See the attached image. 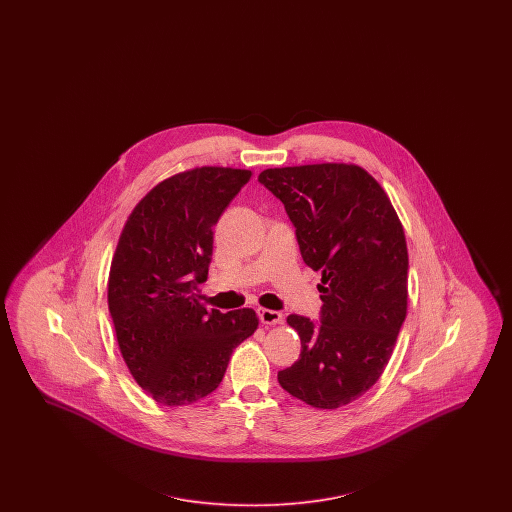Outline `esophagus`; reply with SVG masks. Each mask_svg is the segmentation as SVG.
Returning a JSON list of instances; mask_svg holds the SVG:
<instances>
[{"label": "esophagus", "mask_w": 512, "mask_h": 512, "mask_svg": "<svg viewBox=\"0 0 512 512\" xmlns=\"http://www.w3.org/2000/svg\"><path fill=\"white\" fill-rule=\"evenodd\" d=\"M259 320H261L263 324H267V326L280 324V322H282V313L270 311V309H259Z\"/></svg>", "instance_id": "obj_1"}]
</instances>
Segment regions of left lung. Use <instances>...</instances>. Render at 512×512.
<instances>
[{
    "label": "left lung",
    "instance_id": "obj_1",
    "mask_svg": "<svg viewBox=\"0 0 512 512\" xmlns=\"http://www.w3.org/2000/svg\"><path fill=\"white\" fill-rule=\"evenodd\" d=\"M259 182L284 203L305 265L322 274L320 322L288 317L301 355L278 382L315 409H340L378 382L407 317L403 224L359 165L267 169Z\"/></svg>",
    "mask_w": 512,
    "mask_h": 512
}]
</instances>
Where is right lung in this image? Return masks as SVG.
Instances as JSON below:
<instances>
[{
	"mask_svg": "<svg viewBox=\"0 0 512 512\" xmlns=\"http://www.w3.org/2000/svg\"><path fill=\"white\" fill-rule=\"evenodd\" d=\"M251 171L197 167L159 182L124 222L107 301L122 359L138 386L167 407L219 388L232 351L259 326L253 309L207 311L213 228Z\"/></svg>",
	"mask_w": 512,
	"mask_h": 512,
	"instance_id": "obj_1",
	"label": "right lung"
}]
</instances>
